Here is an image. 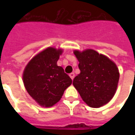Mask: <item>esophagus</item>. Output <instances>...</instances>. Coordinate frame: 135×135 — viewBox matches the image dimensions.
Returning <instances> with one entry per match:
<instances>
[{"label":"esophagus","instance_id":"obj_1","mask_svg":"<svg viewBox=\"0 0 135 135\" xmlns=\"http://www.w3.org/2000/svg\"><path fill=\"white\" fill-rule=\"evenodd\" d=\"M74 76H75V75H74V73L69 74V76H70L71 79H74Z\"/></svg>","mask_w":135,"mask_h":135}]
</instances>
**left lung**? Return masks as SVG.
<instances>
[{
  "mask_svg": "<svg viewBox=\"0 0 135 135\" xmlns=\"http://www.w3.org/2000/svg\"><path fill=\"white\" fill-rule=\"evenodd\" d=\"M80 74L74 77L73 85L82 100L92 108L106 104L116 93L119 79L116 65L106 56L92 49L75 50Z\"/></svg>",
  "mask_w": 135,
  "mask_h": 135,
  "instance_id": "1",
  "label": "left lung"
}]
</instances>
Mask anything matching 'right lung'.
Wrapping results in <instances>:
<instances>
[{
    "label": "right lung",
    "instance_id": "right-lung-1",
    "mask_svg": "<svg viewBox=\"0 0 135 135\" xmlns=\"http://www.w3.org/2000/svg\"><path fill=\"white\" fill-rule=\"evenodd\" d=\"M61 49L47 47L28 63L23 73L26 90L39 105L50 107L61 98L72 80L57 65Z\"/></svg>",
    "mask_w": 135,
    "mask_h": 135
}]
</instances>
